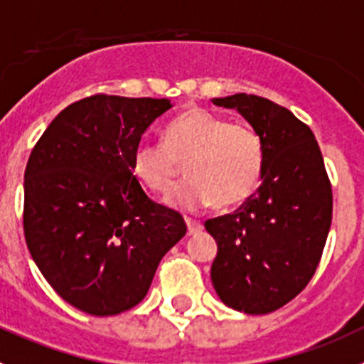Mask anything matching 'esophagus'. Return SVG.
I'll return each mask as SVG.
<instances>
[{
	"instance_id": "1",
	"label": "esophagus",
	"mask_w": 364,
	"mask_h": 364,
	"mask_svg": "<svg viewBox=\"0 0 364 364\" xmlns=\"http://www.w3.org/2000/svg\"><path fill=\"white\" fill-rule=\"evenodd\" d=\"M185 221H186V227H188V235H196L203 230V225L199 221H196V219L186 218Z\"/></svg>"
}]
</instances>
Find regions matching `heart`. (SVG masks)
Here are the masks:
<instances>
[{
  "label": "heart",
  "instance_id": "heart-1",
  "mask_svg": "<svg viewBox=\"0 0 364 364\" xmlns=\"http://www.w3.org/2000/svg\"><path fill=\"white\" fill-rule=\"evenodd\" d=\"M185 163L188 178L176 186L166 203L194 212L215 205L243 203L259 185L264 166L263 137L245 123L199 107H190L170 121L163 141H143L132 154V172L156 194H166Z\"/></svg>",
  "mask_w": 364,
  "mask_h": 364
}]
</instances>
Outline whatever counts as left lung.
I'll return each instance as SVG.
<instances>
[{
	"mask_svg": "<svg viewBox=\"0 0 364 364\" xmlns=\"http://www.w3.org/2000/svg\"><path fill=\"white\" fill-rule=\"evenodd\" d=\"M212 103L237 110L264 143L257 196L205 221L219 247L212 283L230 309L263 316L290 303L316 274L332 223V185L314 132L290 110L255 94Z\"/></svg>",
	"mask_w": 364,
	"mask_h": 364,
	"instance_id": "8db88e82",
	"label": "left lung"
}]
</instances>
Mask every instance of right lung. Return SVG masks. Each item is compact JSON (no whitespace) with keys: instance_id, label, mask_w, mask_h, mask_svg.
<instances>
[{"instance_id":"1","label":"right lung","mask_w":364,"mask_h":364,"mask_svg":"<svg viewBox=\"0 0 364 364\" xmlns=\"http://www.w3.org/2000/svg\"><path fill=\"white\" fill-rule=\"evenodd\" d=\"M168 100L94 94L68 105L25 168L23 230L36 264L90 316L130 310L149 292L185 219L145 194L132 154Z\"/></svg>"}]
</instances>
